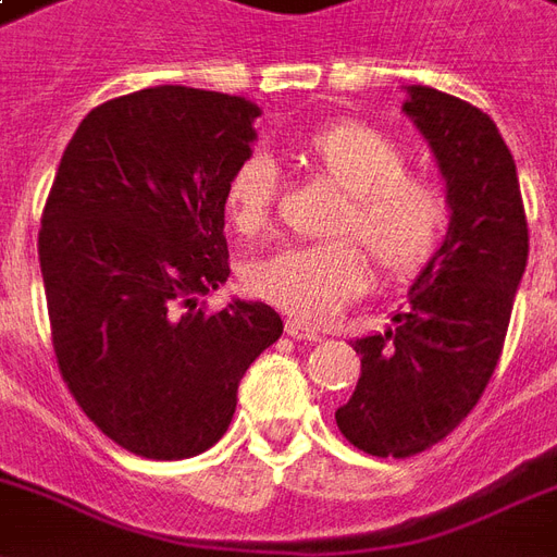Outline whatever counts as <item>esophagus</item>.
I'll use <instances>...</instances> for the list:
<instances>
[{
	"label": "esophagus",
	"mask_w": 557,
	"mask_h": 557,
	"mask_svg": "<svg viewBox=\"0 0 557 557\" xmlns=\"http://www.w3.org/2000/svg\"><path fill=\"white\" fill-rule=\"evenodd\" d=\"M286 334L292 339H307V343H315V339H322V334L315 331V327L304 325L298 319H286Z\"/></svg>",
	"instance_id": "obj_1"
}]
</instances>
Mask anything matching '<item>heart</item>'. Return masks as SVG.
Masks as SVG:
<instances>
[{"label": "heart", "instance_id": "obj_1", "mask_svg": "<svg viewBox=\"0 0 557 557\" xmlns=\"http://www.w3.org/2000/svg\"><path fill=\"white\" fill-rule=\"evenodd\" d=\"M298 154L343 194L331 235L361 242L387 280L414 277L442 250L447 199L430 178L406 172V151L387 134L361 122H334L307 134ZM274 194L277 170L268 154L250 151L238 160L223 190L232 230H265ZM244 286L304 325H325L373 286V268L358 244L337 238L259 256L244 271Z\"/></svg>", "mask_w": 557, "mask_h": 557}]
</instances>
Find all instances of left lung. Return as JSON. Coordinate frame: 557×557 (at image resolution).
I'll list each match as a JSON object with an SVG mask.
<instances>
[{"label":"left lung","mask_w":557,"mask_h":557,"mask_svg":"<svg viewBox=\"0 0 557 557\" xmlns=\"http://www.w3.org/2000/svg\"><path fill=\"white\" fill-rule=\"evenodd\" d=\"M403 113L438 163L450 223L394 325L351 343L361 379L337 409L358 450L397 459L442 442L478 406L528 265L516 163L495 122L430 86H406Z\"/></svg>","instance_id":"obj_1"}]
</instances>
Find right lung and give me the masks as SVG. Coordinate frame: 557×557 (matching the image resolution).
<instances>
[{"instance_id":"add662e5","label":"right lung","mask_w":557,"mask_h":557,"mask_svg":"<svg viewBox=\"0 0 557 557\" xmlns=\"http://www.w3.org/2000/svg\"><path fill=\"white\" fill-rule=\"evenodd\" d=\"M262 110L154 86L95 107L67 143L38 232L53 349L98 430L146 459L208 450L247 367L283 334L262 301L199 298L230 277L223 190Z\"/></svg>"}]
</instances>
